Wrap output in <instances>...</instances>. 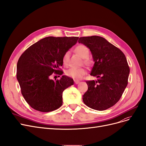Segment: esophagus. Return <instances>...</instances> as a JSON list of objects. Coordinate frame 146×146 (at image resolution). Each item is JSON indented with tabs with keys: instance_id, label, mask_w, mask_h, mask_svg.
<instances>
[{
	"instance_id": "esophagus-1",
	"label": "esophagus",
	"mask_w": 146,
	"mask_h": 146,
	"mask_svg": "<svg viewBox=\"0 0 146 146\" xmlns=\"http://www.w3.org/2000/svg\"><path fill=\"white\" fill-rule=\"evenodd\" d=\"M74 84H78L80 82L79 81V80H74Z\"/></svg>"
}]
</instances>
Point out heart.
Masks as SVG:
<instances>
[{"instance_id":"1","label":"heart","mask_w":146,"mask_h":146,"mask_svg":"<svg viewBox=\"0 0 146 146\" xmlns=\"http://www.w3.org/2000/svg\"><path fill=\"white\" fill-rule=\"evenodd\" d=\"M75 51L78 55L82 58H85L84 62L87 64H90L91 61L87 58L89 56L90 50L85 45H79L75 48ZM69 57L70 52L67 51L62 56V64L64 66H67L69 63ZM86 70L83 67H71L67 70L66 72V74L67 76L71 77L74 79H80L82 78L86 74Z\"/></svg>"}]
</instances>
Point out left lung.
<instances>
[{
  "label": "left lung",
  "mask_w": 146,
  "mask_h": 146,
  "mask_svg": "<svg viewBox=\"0 0 146 146\" xmlns=\"http://www.w3.org/2000/svg\"><path fill=\"white\" fill-rule=\"evenodd\" d=\"M78 42L90 48L94 61L90 75L98 78L86 81L88 90L84 103L95 110H106L118 102L127 87L130 69L126 58L103 37H80Z\"/></svg>",
  "instance_id": "left-lung-1"
}]
</instances>
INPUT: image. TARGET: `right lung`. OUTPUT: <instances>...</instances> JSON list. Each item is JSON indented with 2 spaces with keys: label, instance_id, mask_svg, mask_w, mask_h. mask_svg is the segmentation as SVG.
Wrapping results in <instances>:
<instances>
[{
  "label": "right lung",
  "instance_id": "obj_1",
  "mask_svg": "<svg viewBox=\"0 0 146 146\" xmlns=\"http://www.w3.org/2000/svg\"><path fill=\"white\" fill-rule=\"evenodd\" d=\"M79 37L48 36L32 44L23 53L17 65V79L24 99L33 109L43 112L56 110L62 105V92L73 85V79L63 75L54 81V73L62 75L64 54Z\"/></svg>",
  "mask_w": 146,
  "mask_h": 146
}]
</instances>
